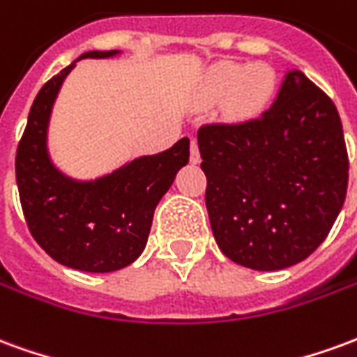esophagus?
I'll return each mask as SVG.
<instances>
[{
    "mask_svg": "<svg viewBox=\"0 0 357 357\" xmlns=\"http://www.w3.org/2000/svg\"><path fill=\"white\" fill-rule=\"evenodd\" d=\"M189 160L193 164L201 162V151H199V143H197V139H191V156H189Z\"/></svg>",
    "mask_w": 357,
    "mask_h": 357,
    "instance_id": "34e87169",
    "label": "esophagus"
}]
</instances>
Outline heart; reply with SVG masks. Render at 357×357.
<instances>
[{
    "mask_svg": "<svg viewBox=\"0 0 357 357\" xmlns=\"http://www.w3.org/2000/svg\"><path fill=\"white\" fill-rule=\"evenodd\" d=\"M275 91V76L264 65L224 63L214 66L204 82L208 101L225 99L233 116H252L262 110Z\"/></svg>",
    "mask_w": 357,
    "mask_h": 357,
    "instance_id": "obj_1",
    "label": "heart"
}]
</instances>
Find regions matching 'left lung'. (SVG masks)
Segmentation results:
<instances>
[{
    "label": "left lung",
    "instance_id": "left-lung-1",
    "mask_svg": "<svg viewBox=\"0 0 357 357\" xmlns=\"http://www.w3.org/2000/svg\"><path fill=\"white\" fill-rule=\"evenodd\" d=\"M197 139L210 225L229 260L273 271L325 241L344 204L348 153L335 102L300 70L260 116L204 124Z\"/></svg>",
    "mask_w": 357,
    "mask_h": 357
}]
</instances>
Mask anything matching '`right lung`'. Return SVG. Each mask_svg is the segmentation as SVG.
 I'll return each mask as SVG.
<instances>
[{"label": "right lung", "mask_w": 357, "mask_h": 357, "mask_svg": "<svg viewBox=\"0 0 357 357\" xmlns=\"http://www.w3.org/2000/svg\"><path fill=\"white\" fill-rule=\"evenodd\" d=\"M118 51H88L80 59H105ZM43 84L17 147L15 174L20 206L36 243L63 266L91 273L126 268L147 245L153 214L181 166L189 139L164 153L135 158L95 181H74L51 164L45 133L61 84L76 65Z\"/></svg>", "instance_id": "obj_1"}]
</instances>
